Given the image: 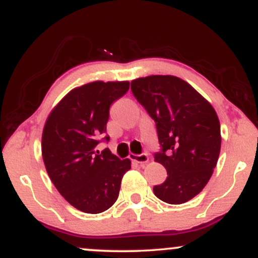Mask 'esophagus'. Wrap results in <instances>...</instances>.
Returning <instances> with one entry per match:
<instances>
[{
    "instance_id": "34e87169",
    "label": "esophagus",
    "mask_w": 258,
    "mask_h": 258,
    "mask_svg": "<svg viewBox=\"0 0 258 258\" xmlns=\"http://www.w3.org/2000/svg\"><path fill=\"white\" fill-rule=\"evenodd\" d=\"M130 159H131L132 161L137 162V164L141 165L142 167H144L148 162H149V156H148L147 154H141V155H135V154H131V155H130Z\"/></svg>"
}]
</instances>
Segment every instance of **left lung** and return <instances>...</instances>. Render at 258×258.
<instances>
[{"label": "left lung", "mask_w": 258, "mask_h": 258, "mask_svg": "<svg viewBox=\"0 0 258 258\" xmlns=\"http://www.w3.org/2000/svg\"><path fill=\"white\" fill-rule=\"evenodd\" d=\"M131 90L155 121L161 152L154 159L167 171L154 194L172 205L186 203L207 184L220 156L221 126L214 106L172 75L136 79Z\"/></svg>", "instance_id": "obj_1"}]
</instances>
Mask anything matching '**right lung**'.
<instances>
[{"mask_svg": "<svg viewBox=\"0 0 258 258\" xmlns=\"http://www.w3.org/2000/svg\"><path fill=\"white\" fill-rule=\"evenodd\" d=\"M128 88V81H94L74 88L44 123L41 149L47 173L61 197L86 214L111 207L131 168L130 159L120 160L108 148L102 154L96 150L111 103Z\"/></svg>", "mask_w": 258, "mask_h": 258, "instance_id": "right-lung-1", "label": "right lung"}]
</instances>
